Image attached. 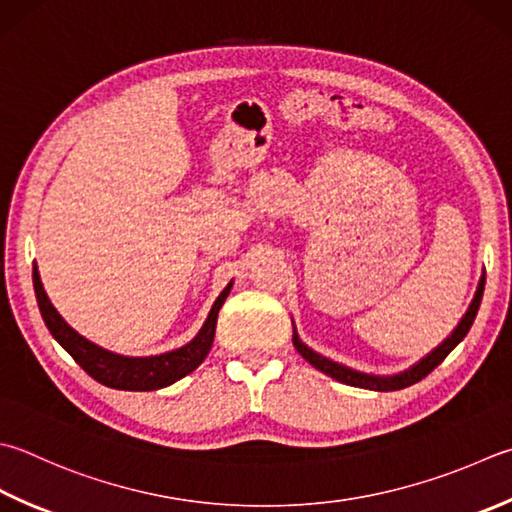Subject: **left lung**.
Returning a JSON list of instances; mask_svg holds the SVG:
<instances>
[{"label": "left lung", "instance_id": "obj_1", "mask_svg": "<svg viewBox=\"0 0 512 512\" xmlns=\"http://www.w3.org/2000/svg\"><path fill=\"white\" fill-rule=\"evenodd\" d=\"M484 283H486V278L481 276L479 287H477V292H475V298H472L468 312L464 314V318H461V323L455 327V332H452V334L448 336V339L437 347L435 352H430V354L426 356V359L414 365V368H410V370H406V372H401V374H397V376H388V379H381V376H370V374L354 372V370H350V368H345V365H339V363H334V361H330V359H325V356L312 352L310 347L298 341L296 334H294V345H296V350L303 354V359L310 361L316 370L330 374L332 379L341 381V383L354 385V388H370V390H381V392H392V390L408 388V385L421 381L423 376H428L432 370H435L437 365H439L443 359H446V356H448L452 350H455L457 343L468 334L470 325H472V321H475V316H477L481 296H484Z\"/></svg>", "mask_w": 512, "mask_h": 512}]
</instances>
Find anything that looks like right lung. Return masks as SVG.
Segmentation results:
<instances>
[{
    "label": "right lung",
    "mask_w": 512,
    "mask_h": 512,
    "mask_svg": "<svg viewBox=\"0 0 512 512\" xmlns=\"http://www.w3.org/2000/svg\"><path fill=\"white\" fill-rule=\"evenodd\" d=\"M33 285H35L37 305H40V312L48 332H51L55 336V341L73 356L75 363L80 365L86 374L93 376L95 381L106 385V388L133 390V392H149V390L165 388V385L176 383L178 379H182V376L194 372L198 365L205 361V356L211 350V343H214L218 312L220 307H223L231 289V285H227L223 289V294L216 298V303L211 307L205 325H202V330L198 332L194 341L187 343L185 347H180L176 352L149 356V359H127V356L111 354L102 350V347L93 345L91 341H86L84 336L77 334L73 327L66 325L64 318L57 314L51 301H48L37 267L33 272Z\"/></svg>",
    "instance_id": "obj_1"
}]
</instances>
